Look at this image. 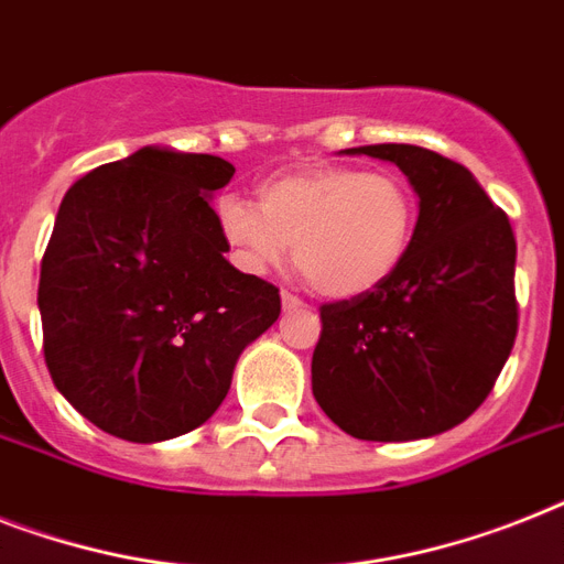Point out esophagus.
I'll list each match as a JSON object with an SVG mask.
<instances>
[{"instance_id": "obj_1", "label": "esophagus", "mask_w": 564, "mask_h": 564, "mask_svg": "<svg viewBox=\"0 0 564 564\" xmlns=\"http://www.w3.org/2000/svg\"><path fill=\"white\" fill-rule=\"evenodd\" d=\"M281 304H283V313H297V310H304V301L292 292H281Z\"/></svg>"}]
</instances>
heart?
Wrapping results in <instances>:
<instances>
[{"label": "heart", "instance_id": "1", "mask_svg": "<svg viewBox=\"0 0 564 564\" xmlns=\"http://www.w3.org/2000/svg\"><path fill=\"white\" fill-rule=\"evenodd\" d=\"M219 235L242 269L292 260L318 295L354 301L400 272L414 242L416 196L391 173L304 164L267 178L258 208L235 196L217 205Z\"/></svg>", "mask_w": 564, "mask_h": 564}]
</instances>
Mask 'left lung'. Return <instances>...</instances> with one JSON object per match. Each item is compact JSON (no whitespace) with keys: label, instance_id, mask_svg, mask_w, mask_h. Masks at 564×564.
I'll return each instance as SVG.
<instances>
[{"label":"left lung","instance_id":"1","mask_svg":"<svg viewBox=\"0 0 564 564\" xmlns=\"http://www.w3.org/2000/svg\"><path fill=\"white\" fill-rule=\"evenodd\" d=\"M397 164L420 196L414 242L379 290L322 306L313 393L359 441L448 432L487 400L519 329L510 219L464 164L414 144L345 150Z\"/></svg>","mask_w":564,"mask_h":564}]
</instances>
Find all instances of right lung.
I'll list each match as a JSON object with an SVG mask.
<instances>
[{
  "mask_svg": "<svg viewBox=\"0 0 564 564\" xmlns=\"http://www.w3.org/2000/svg\"><path fill=\"white\" fill-rule=\"evenodd\" d=\"M235 164L141 148L77 178L40 267L45 365L112 437L171 441L203 425L281 315L278 286L226 260L210 194Z\"/></svg>",
  "mask_w": 564,
  "mask_h": 564,
  "instance_id": "1",
  "label": "right lung"
}]
</instances>
